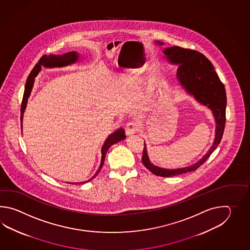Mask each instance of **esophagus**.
<instances>
[{
	"label": "esophagus",
	"mask_w": 250,
	"mask_h": 250,
	"mask_svg": "<svg viewBox=\"0 0 250 250\" xmlns=\"http://www.w3.org/2000/svg\"><path fill=\"white\" fill-rule=\"evenodd\" d=\"M137 130H138V124L133 122L127 123L125 127V132L127 136H133L134 134L137 133Z\"/></svg>",
	"instance_id": "34e87169"
}]
</instances>
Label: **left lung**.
Listing matches in <instances>:
<instances>
[{"mask_svg":"<svg viewBox=\"0 0 250 250\" xmlns=\"http://www.w3.org/2000/svg\"><path fill=\"white\" fill-rule=\"evenodd\" d=\"M155 42L161 46L165 44L160 41ZM163 53L170 64L178 65L177 79L181 87L199 104L210 109L215 121V137L211 147L201 159L190 166L178 169H165L156 166L149 160L146 145L144 144L143 165L155 175L172 177L197 170L216 149L222 140L225 127L227 98L224 85L219 80L212 64L202 53L179 46L165 48Z\"/></svg>","mask_w":250,"mask_h":250,"instance_id":"8db88e82","label":"left lung"}]
</instances>
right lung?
Here are the masks:
<instances>
[{"label":"right lung","mask_w":250,"mask_h":250,"mask_svg":"<svg viewBox=\"0 0 250 250\" xmlns=\"http://www.w3.org/2000/svg\"><path fill=\"white\" fill-rule=\"evenodd\" d=\"M80 59V54L78 52H69V53H63L62 55H56V54H50V55H43L42 58L38 61L37 65L34 67L32 71L30 72V74L27 78V83L25 85V91H24V96H23V100H22L21 104V128H22V121H23V114L26 110L27 107V101H28V97L30 96L31 91H32L33 85L35 83V78L38 76V73L40 72V70L42 69V67L44 68H62V67H66L69 66L70 64L76 63L77 62H79ZM125 130L123 127L118 128L116 131L111 134L106 140L104 141V143L101 149L102 158L101 164L98 168V170H96V174L93 176L88 181H83V182H69V184H84L88 181H90L92 179H94L101 170L103 165L104 164V159H105V155H106L108 149L112 146V145L118 143L120 141H122L123 139H125ZM68 183V182H67Z\"/></svg>","instance_id":"right-lung-1"}]
</instances>
